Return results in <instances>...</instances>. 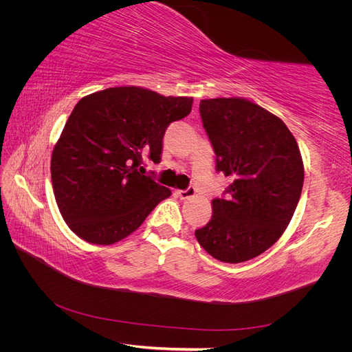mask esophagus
Segmentation results:
<instances>
[{
  "mask_svg": "<svg viewBox=\"0 0 352 352\" xmlns=\"http://www.w3.org/2000/svg\"><path fill=\"white\" fill-rule=\"evenodd\" d=\"M176 194L180 199H189L197 195V190L194 188H188L185 190H176Z\"/></svg>",
  "mask_w": 352,
  "mask_h": 352,
  "instance_id": "obj_1",
  "label": "esophagus"
}]
</instances>
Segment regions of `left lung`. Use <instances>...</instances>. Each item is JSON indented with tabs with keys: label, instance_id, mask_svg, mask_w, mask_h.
Listing matches in <instances>:
<instances>
[{
	"label": "left lung",
	"instance_id": "left-lung-1",
	"mask_svg": "<svg viewBox=\"0 0 352 352\" xmlns=\"http://www.w3.org/2000/svg\"><path fill=\"white\" fill-rule=\"evenodd\" d=\"M199 114L216 170L233 184L228 199L211 201L212 216L195 238L219 261H248L267 251L294 216L304 184L300 148L278 116L245 98L201 100Z\"/></svg>",
	"mask_w": 352,
	"mask_h": 352
}]
</instances>
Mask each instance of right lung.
<instances>
[{
  "instance_id": "add662e5",
  "label": "right lung",
  "mask_w": 352,
  "mask_h": 352,
  "mask_svg": "<svg viewBox=\"0 0 352 352\" xmlns=\"http://www.w3.org/2000/svg\"><path fill=\"white\" fill-rule=\"evenodd\" d=\"M192 101L116 87L76 104L52 150L51 180L61 216L79 238L119 242L172 195L139 167L144 157L160 163L167 126L186 117Z\"/></svg>"
}]
</instances>
